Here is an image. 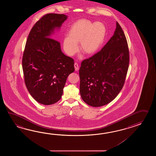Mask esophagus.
Returning a JSON list of instances; mask_svg holds the SVG:
<instances>
[{
  "instance_id": "34e87169",
  "label": "esophagus",
  "mask_w": 156,
  "mask_h": 156,
  "mask_svg": "<svg viewBox=\"0 0 156 156\" xmlns=\"http://www.w3.org/2000/svg\"><path fill=\"white\" fill-rule=\"evenodd\" d=\"M74 67H75V69L76 71H78V70H79V66L78 63H74Z\"/></svg>"
}]
</instances>
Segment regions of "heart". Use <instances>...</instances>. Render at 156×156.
<instances>
[{"label":"heart","instance_id":"1","mask_svg":"<svg viewBox=\"0 0 156 156\" xmlns=\"http://www.w3.org/2000/svg\"><path fill=\"white\" fill-rule=\"evenodd\" d=\"M105 26L101 22L94 23L86 20H77L71 26L69 36L64 38L63 50L67 55L73 56L80 49L87 55L95 53L103 44L106 36Z\"/></svg>","mask_w":156,"mask_h":156}]
</instances>
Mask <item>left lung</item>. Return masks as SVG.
Segmentation results:
<instances>
[{
	"label": "left lung",
	"mask_w": 156,
	"mask_h": 156,
	"mask_svg": "<svg viewBox=\"0 0 156 156\" xmlns=\"http://www.w3.org/2000/svg\"><path fill=\"white\" fill-rule=\"evenodd\" d=\"M116 24L114 35L101 51L81 64L80 92L90 106L99 107L110 103L124 84L129 53L123 30Z\"/></svg>",
	"instance_id": "1"
}]
</instances>
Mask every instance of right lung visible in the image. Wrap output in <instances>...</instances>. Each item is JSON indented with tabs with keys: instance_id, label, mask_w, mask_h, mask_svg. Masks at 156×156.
<instances>
[{
	"instance_id": "obj_1",
	"label": "right lung",
	"mask_w": 156,
	"mask_h": 156,
	"mask_svg": "<svg viewBox=\"0 0 156 156\" xmlns=\"http://www.w3.org/2000/svg\"><path fill=\"white\" fill-rule=\"evenodd\" d=\"M67 18L62 14H47L34 25L27 40L22 58L24 82L31 96L43 105L60 100L67 77L75 71L74 60L51 37Z\"/></svg>"
}]
</instances>
